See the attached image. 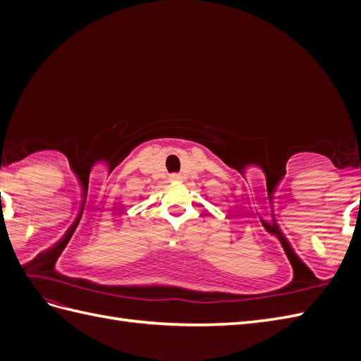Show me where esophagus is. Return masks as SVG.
<instances>
[{"label":"esophagus","instance_id":"esophagus-1","mask_svg":"<svg viewBox=\"0 0 361 361\" xmlns=\"http://www.w3.org/2000/svg\"><path fill=\"white\" fill-rule=\"evenodd\" d=\"M180 179H182L180 174H176V173L171 174V176H170V180H173V182H178V180H180Z\"/></svg>","mask_w":361,"mask_h":361}]
</instances>
